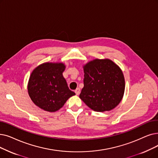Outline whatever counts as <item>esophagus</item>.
I'll list each match as a JSON object with an SVG mask.
<instances>
[{"label":"esophagus","mask_w":158,"mask_h":158,"mask_svg":"<svg viewBox=\"0 0 158 158\" xmlns=\"http://www.w3.org/2000/svg\"><path fill=\"white\" fill-rule=\"evenodd\" d=\"M80 92H81V90H80L79 88H77L75 90V93L76 94V95H79L80 94Z\"/></svg>","instance_id":"34e87169"}]
</instances>
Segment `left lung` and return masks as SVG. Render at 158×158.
Listing matches in <instances>:
<instances>
[{"instance_id":"obj_1","label":"left lung","mask_w":158,"mask_h":158,"mask_svg":"<svg viewBox=\"0 0 158 158\" xmlns=\"http://www.w3.org/2000/svg\"><path fill=\"white\" fill-rule=\"evenodd\" d=\"M84 87L80 99L96 112L110 111L124 95L125 83L121 68L108 59H95L83 66Z\"/></svg>"}]
</instances>
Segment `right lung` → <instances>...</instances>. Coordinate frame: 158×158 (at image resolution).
Listing matches in <instances>:
<instances>
[{"instance_id": "obj_1", "label": "right lung", "mask_w": 158, "mask_h": 158, "mask_svg": "<svg viewBox=\"0 0 158 158\" xmlns=\"http://www.w3.org/2000/svg\"><path fill=\"white\" fill-rule=\"evenodd\" d=\"M65 68L62 63H44L33 70L28 81V92L36 106L45 111L54 112L75 95L68 88L63 75Z\"/></svg>"}]
</instances>
